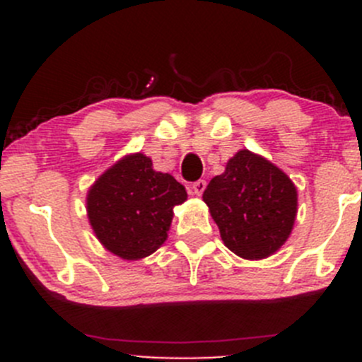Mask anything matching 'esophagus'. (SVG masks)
<instances>
[{
	"mask_svg": "<svg viewBox=\"0 0 362 362\" xmlns=\"http://www.w3.org/2000/svg\"><path fill=\"white\" fill-rule=\"evenodd\" d=\"M204 189H206V182H204V180H198V182H194V184H192V192H194L196 196H202Z\"/></svg>",
	"mask_w": 362,
	"mask_h": 362,
	"instance_id": "34e87169",
	"label": "esophagus"
}]
</instances>
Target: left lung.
Returning <instances> with one entry per match:
<instances>
[{
	"mask_svg": "<svg viewBox=\"0 0 362 362\" xmlns=\"http://www.w3.org/2000/svg\"><path fill=\"white\" fill-rule=\"evenodd\" d=\"M229 250L250 261L269 257L289 238L298 191L280 168L254 152H236L203 192Z\"/></svg>",
	"mask_w": 362,
	"mask_h": 362,
	"instance_id": "8db88e82",
	"label": "left lung"
}]
</instances>
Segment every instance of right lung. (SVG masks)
<instances>
[{"mask_svg": "<svg viewBox=\"0 0 362 362\" xmlns=\"http://www.w3.org/2000/svg\"><path fill=\"white\" fill-rule=\"evenodd\" d=\"M187 192L170 173L152 168L141 152L108 168L87 192V217L101 245L127 261H138L166 242L173 206Z\"/></svg>", "mask_w": 362, "mask_h": 362, "instance_id": "right-lung-1", "label": "right lung"}]
</instances>
